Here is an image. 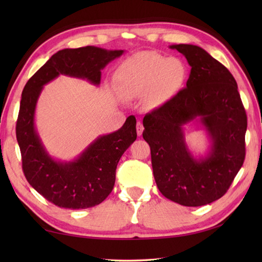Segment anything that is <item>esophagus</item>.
Segmentation results:
<instances>
[{
  "label": "esophagus",
  "instance_id": "34e87169",
  "mask_svg": "<svg viewBox=\"0 0 262 262\" xmlns=\"http://www.w3.org/2000/svg\"><path fill=\"white\" fill-rule=\"evenodd\" d=\"M136 130H137V135L141 136L143 134V130H144V126L141 121H137V126H136Z\"/></svg>",
  "mask_w": 262,
  "mask_h": 262
}]
</instances>
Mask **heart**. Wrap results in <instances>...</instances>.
Segmentation results:
<instances>
[{
  "mask_svg": "<svg viewBox=\"0 0 262 262\" xmlns=\"http://www.w3.org/2000/svg\"><path fill=\"white\" fill-rule=\"evenodd\" d=\"M187 77V66L178 57L153 52L138 53L117 72L120 90L128 97H144L154 105L169 100L179 91Z\"/></svg>",
  "mask_w": 262,
  "mask_h": 262,
  "instance_id": "1",
  "label": "heart"
}]
</instances>
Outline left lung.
Wrapping results in <instances>:
<instances>
[{"label": "left lung", "instance_id": "8db88e82", "mask_svg": "<svg viewBox=\"0 0 262 262\" xmlns=\"http://www.w3.org/2000/svg\"><path fill=\"white\" fill-rule=\"evenodd\" d=\"M188 60L187 86L145 115L143 138L151 147L152 168L161 193L172 202L197 207L229 190L246 159V109L236 81L223 64L194 45L170 46ZM197 116L212 140L207 157L194 159L182 127Z\"/></svg>", "mask_w": 262, "mask_h": 262}]
</instances>
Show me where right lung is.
<instances>
[{
    "instance_id": "obj_1",
    "label": "right lung",
    "mask_w": 262,
    "mask_h": 262,
    "mask_svg": "<svg viewBox=\"0 0 262 262\" xmlns=\"http://www.w3.org/2000/svg\"><path fill=\"white\" fill-rule=\"evenodd\" d=\"M122 53L94 46L63 49L30 77L22 91L15 127L22 170L30 186L58 207L84 209L109 196L115 185L117 164L137 137L136 119L129 116L120 129L98 137L72 162H58L49 157L36 132L39 94L43 85L59 74L85 79L98 85L101 70Z\"/></svg>"
}]
</instances>
